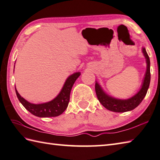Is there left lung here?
I'll return each mask as SVG.
<instances>
[{"instance_id": "8db88e82", "label": "left lung", "mask_w": 160, "mask_h": 160, "mask_svg": "<svg viewBox=\"0 0 160 160\" xmlns=\"http://www.w3.org/2000/svg\"><path fill=\"white\" fill-rule=\"evenodd\" d=\"M142 51L146 59L147 70L142 89L132 98L127 100H119L112 98V97L108 96L103 92L101 87H100L98 83H96L95 90L97 98H98L100 102L108 110L115 112H125L132 110L134 108H136L142 102L143 99L144 98L150 85L151 71H150V58L144 48H143Z\"/></svg>"}]
</instances>
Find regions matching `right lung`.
Listing matches in <instances>:
<instances>
[{"mask_svg":"<svg viewBox=\"0 0 160 160\" xmlns=\"http://www.w3.org/2000/svg\"><path fill=\"white\" fill-rule=\"evenodd\" d=\"M80 73H75L67 78L61 92L55 99L43 104H32L20 96L15 88L17 98L23 107L31 114L38 117H55L62 114L67 108L70 100V93L74 82L80 76Z\"/></svg>","mask_w":160,"mask_h":160,"instance_id":"obj_1","label":"right lung"}]
</instances>
